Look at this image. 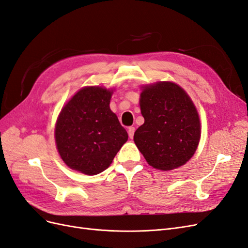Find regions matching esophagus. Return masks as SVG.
<instances>
[{"label":"esophagus","instance_id":"esophagus-1","mask_svg":"<svg viewBox=\"0 0 248 248\" xmlns=\"http://www.w3.org/2000/svg\"><path fill=\"white\" fill-rule=\"evenodd\" d=\"M134 131H136V128H134V127H132V126H131V127H128V136H129L130 139L133 138Z\"/></svg>","mask_w":248,"mask_h":248}]
</instances>
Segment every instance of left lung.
<instances>
[{
	"mask_svg": "<svg viewBox=\"0 0 248 248\" xmlns=\"http://www.w3.org/2000/svg\"><path fill=\"white\" fill-rule=\"evenodd\" d=\"M145 123L134 132V142L150 166L170 170L188 161L201 138L196 107L174 82L159 81L142 90L140 99Z\"/></svg>",
	"mask_w": 248,
	"mask_h": 248,
	"instance_id": "obj_1",
	"label": "left lung"
}]
</instances>
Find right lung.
I'll use <instances>...</instances> for the list:
<instances>
[{
  "instance_id": "1",
  "label": "right lung",
  "mask_w": 248,
  "mask_h": 248,
  "mask_svg": "<svg viewBox=\"0 0 248 248\" xmlns=\"http://www.w3.org/2000/svg\"><path fill=\"white\" fill-rule=\"evenodd\" d=\"M110 97L111 92L104 88H82L60 112L56 144L70 169L90 176L99 174L128 140L109 108Z\"/></svg>"
}]
</instances>
